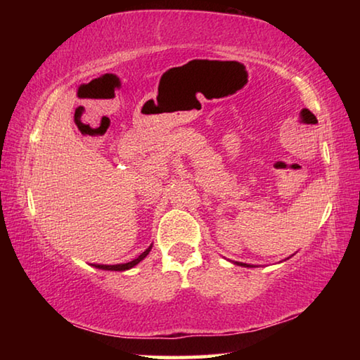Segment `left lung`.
Here are the masks:
<instances>
[{"instance_id": "1", "label": "left lung", "mask_w": 360, "mask_h": 360, "mask_svg": "<svg viewBox=\"0 0 360 360\" xmlns=\"http://www.w3.org/2000/svg\"><path fill=\"white\" fill-rule=\"evenodd\" d=\"M233 264L240 265V266H254V265H249V264H243V262H233Z\"/></svg>"}]
</instances>
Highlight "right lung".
<instances>
[{"mask_svg": "<svg viewBox=\"0 0 360 360\" xmlns=\"http://www.w3.org/2000/svg\"><path fill=\"white\" fill-rule=\"evenodd\" d=\"M152 249V245L146 249V251L143 254H139L136 259H133L131 262H127V264H117V265H100V264H94L95 268H100V270H111V271H125V270H130V268H133L135 265H138L139 262L144 260L146 255H148Z\"/></svg>", "mask_w": 360, "mask_h": 360, "instance_id": "1", "label": "right lung"}]
</instances>
